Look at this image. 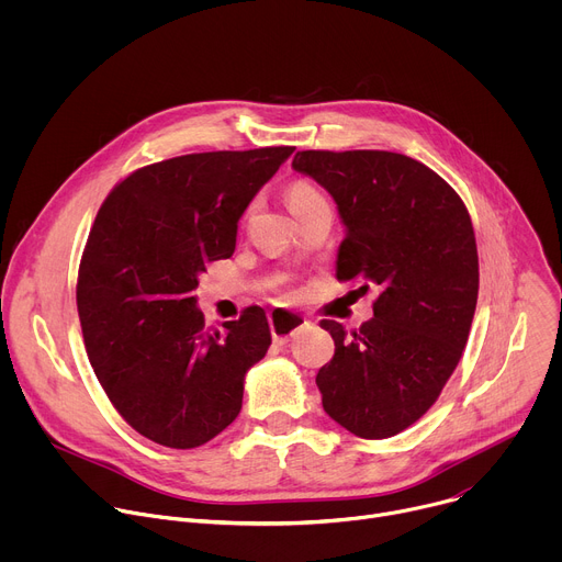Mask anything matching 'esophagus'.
I'll return each mask as SVG.
<instances>
[{
    "label": "esophagus",
    "mask_w": 562,
    "mask_h": 562,
    "mask_svg": "<svg viewBox=\"0 0 562 562\" xmlns=\"http://www.w3.org/2000/svg\"><path fill=\"white\" fill-rule=\"evenodd\" d=\"M269 325H271V334L273 340L284 345L289 342V338H293L304 325H306V317L295 313V311H271L269 313Z\"/></svg>",
    "instance_id": "1"
}]
</instances>
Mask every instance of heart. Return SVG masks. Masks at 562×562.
<instances>
[{
  "label": "heart",
  "mask_w": 562,
  "mask_h": 562,
  "mask_svg": "<svg viewBox=\"0 0 562 562\" xmlns=\"http://www.w3.org/2000/svg\"><path fill=\"white\" fill-rule=\"evenodd\" d=\"M284 198H286V204H289V209H291V213L297 217V215H302L304 211H308L311 206H315V204H319V202H327L325 200V195L319 193V189L313 184V182H308V180H293L289 187H286V193H284ZM256 202H251L249 204V209H247V217L256 211Z\"/></svg>",
  "instance_id": "1"
}]
</instances>
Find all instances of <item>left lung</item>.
<instances>
[{
	"mask_svg": "<svg viewBox=\"0 0 562 562\" xmlns=\"http://www.w3.org/2000/svg\"><path fill=\"white\" fill-rule=\"evenodd\" d=\"M293 169L338 204L347 226L338 280L380 289L358 331L319 323L336 342L315 375L323 407L360 438L395 436L429 412L469 338L477 300L469 211L436 171L391 150H297Z\"/></svg>",
	"mask_w": 562,
	"mask_h": 562,
	"instance_id": "left-lung-1",
	"label": "left lung"
}]
</instances>
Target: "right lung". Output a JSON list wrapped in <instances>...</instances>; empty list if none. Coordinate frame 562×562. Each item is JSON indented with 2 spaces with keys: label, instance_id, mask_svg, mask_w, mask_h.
<instances>
[{
  "label": "right lung",
  "instance_id": "right-lung-1",
  "mask_svg": "<svg viewBox=\"0 0 562 562\" xmlns=\"http://www.w3.org/2000/svg\"><path fill=\"white\" fill-rule=\"evenodd\" d=\"M293 146L213 150L133 171L98 211L77 276L91 367L117 414L144 438L193 449L243 409L245 375L271 345L249 306L209 331L198 276L231 258L237 222Z\"/></svg>",
  "mask_w": 562,
  "mask_h": 562
}]
</instances>
